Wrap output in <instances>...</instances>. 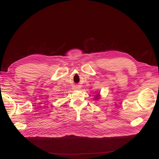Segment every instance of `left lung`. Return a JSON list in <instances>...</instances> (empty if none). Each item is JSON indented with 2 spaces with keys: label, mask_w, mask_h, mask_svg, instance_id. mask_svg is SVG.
Listing matches in <instances>:
<instances>
[{
  "label": "left lung",
  "mask_w": 159,
  "mask_h": 159,
  "mask_svg": "<svg viewBox=\"0 0 159 159\" xmlns=\"http://www.w3.org/2000/svg\"><path fill=\"white\" fill-rule=\"evenodd\" d=\"M100 98H101V95H100L99 93H98V94L95 96V98L94 99L96 100V101H98V100H99L100 99Z\"/></svg>",
  "instance_id": "1"
}]
</instances>
